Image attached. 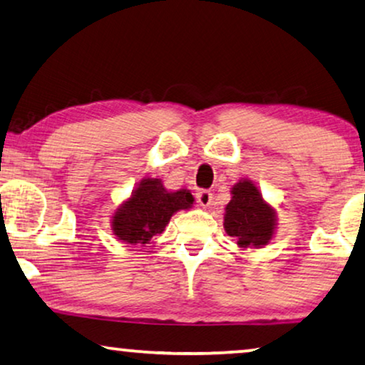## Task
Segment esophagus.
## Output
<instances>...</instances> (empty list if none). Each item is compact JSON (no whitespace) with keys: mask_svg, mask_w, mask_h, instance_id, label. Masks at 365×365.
<instances>
[{"mask_svg":"<svg viewBox=\"0 0 365 365\" xmlns=\"http://www.w3.org/2000/svg\"><path fill=\"white\" fill-rule=\"evenodd\" d=\"M196 197H197V202L201 204L202 207H209V206H211V202H212V192H211V191H206V189H201V191H197Z\"/></svg>","mask_w":365,"mask_h":365,"instance_id":"obj_1","label":"esophagus"}]
</instances>
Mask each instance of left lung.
I'll return each instance as SVG.
<instances>
[{"mask_svg": "<svg viewBox=\"0 0 365 365\" xmlns=\"http://www.w3.org/2000/svg\"><path fill=\"white\" fill-rule=\"evenodd\" d=\"M231 201L224 212V231L237 247H264L276 232V209L262 199L251 179H241L231 189Z\"/></svg>", "mask_w": 365, "mask_h": 365, "instance_id": "left-lung-1", "label": "left lung"}]
</instances>
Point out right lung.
Masks as SVG:
<instances>
[{
    "label": "right lung",
    "mask_w": 365,
    "mask_h": 365,
    "mask_svg": "<svg viewBox=\"0 0 365 365\" xmlns=\"http://www.w3.org/2000/svg\"><path fill=\"white\" fill-rule=\"evenodd\" d=\"M194 197L187 189L168 191L161 179L146 178L138 184L111 217L113 234L131 246H148L164 231L169 219L181 209H191Z\"/></svg>",
    "instance_id": "1"
}]
</instances>
